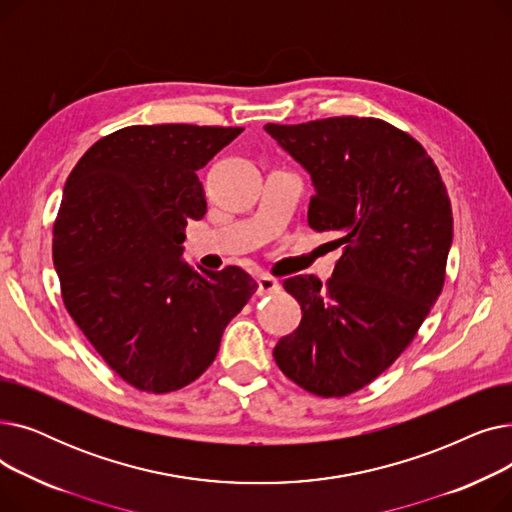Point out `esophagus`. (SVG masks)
<instances>
[{
    "label": "esophagus",
    "instance_id": "34e87169",
    "mask_svg": "<svg viewBox=\"0 0 512 512\" xmlns=\"http://www.w3.org/2000/svg\"><path fill=\"white\" fill-rule=\"evenodd\" d=\"M257 284H259L257 292L261 294V297H263V294H274V292L280 290V282L274 280V278H270V276H261V278L257 280Z\"/></svg>",
    "mask_w": 512,
    "mask_h": 512
}]
</instances>
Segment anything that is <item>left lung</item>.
I'll use <instances>...</instances> for the list:
<instances>
[{
    "label": "left lung",
    "mask_w": 512,
    "mask_h": 512,
    "mask_svg": "<svg viewBox=\"0 0 512 512\" xmlns=\"http://www.w3.org/2000/svg\"><path fill=\"white\" fill-rule=\"evenodd\" d=\"M311 176L307 222L342 247L326 286L284 280L299 328L278 340L286 378L332 398L361 390L415 338L444 286L452 209L434 159L409 134L375 118L265 124Z\"/></svg>",
    "instance_id": "1"
}]
</instances>
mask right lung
I'll return each mask as SVG.
<instances>
[{
	"instance_id": "1",
	"label": "right lung",
	"mask_w": 512,
	"mask_h": 512,
	"mask_svg": "<svg viewBox=\"0 0 512 512\" xmlns=\"http://www.w3.org/2000/svg\"><path fill=\"white\" fill-rule=\"evenodd\" d=\"M242 128L128 126L70 172L53 265L68 313L124 382L164 394L195 382L257 282L240 267L180 259L188 220L207 211L197 170Z\"/></svg>"
}]
</instances>
